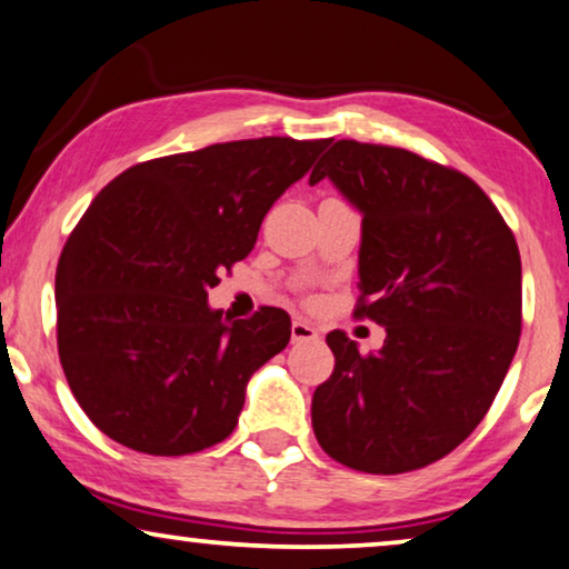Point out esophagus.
<instances>
[{
    "label": "esophagus",
    "instance_id": "obj_1",
    "mask_svg": "<svg viewBox=\"0 0 569 569\" xmlns=\"http://www.w3.org/2000/svg\"><path fill=\"white\" fill-rule=\"evenodd\" d=\"M318 339V329L308 321H295L292 323V341H313Z\"/></svg>",
    "mask_w": 569,
    "mask_h": 569
}]
</instances>
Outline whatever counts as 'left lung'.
Masks as SVG:
<instances>
[{"label":"left lung","mask_w":569,"mask_h":569,"mask_svg":"<svg viewBox=\"0 0 569 569\" xmlns=\"http://www.w3.org/2000/svg\"><path fill=\"white\" fill-rule=\"evenodd\" d=\"M326 176L362 212L355 316L386 341L362 355L326 333L313 432L355 471L425 469L477 430L508 376L523 323L516 236L477 181L401 147L339 139L310 183Z\"/></svg>","instance_id":"1"}]
</instances>
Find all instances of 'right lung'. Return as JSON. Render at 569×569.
<instances>
[{"label":"right lung","instance_id":"1","mask_svg":"<svg viewBox=\"0 0 569 569\" xmlns=\"http://www.w3.org/2000/svg\"><path fill=\"white\" fill-rule=\"evenodd\" d=\"M329 139L261 137L137 162L92 199L57 267L67 383L108 438L199 453L236 430L246 383L290 341V316L228 321L207 306L271 204Z\"/></svg>","mask_w":569,"mask_h":569}]
</instances>
